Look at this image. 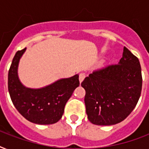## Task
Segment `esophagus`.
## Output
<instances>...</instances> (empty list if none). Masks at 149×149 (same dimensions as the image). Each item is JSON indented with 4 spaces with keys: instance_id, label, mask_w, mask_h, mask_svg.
I'll list each match as a JSON object with an SVG mask.
<instances>
[{
    "instance_id": "1",
    "label": "esophagus",
    "mask_w": 149,
    "mask_h": 149,
    "mask_svg": "<svg viewBox=\"0 0 149 149\" xmlns=\"http://www.w3.org/2000/svg\"><path fill=\"white\" fill-rule=\"evenodd\" d=\"M85 77H86V75H85V73H84V72H82V73H80V74H79V80L80 83H82V82L84 81V78H85Z\"/></svg>"
}]
</instances>
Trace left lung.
<instances>
[{"instance_id":"obj_1","label":"left lung","mask_w":149,"mask_h":149,"mask_svg":"<svg viewBox=\"0 0 149 149\" xmlns=\"http://www.w3.org/2000/svg\"><path fill=\"white\" fill-rule=\"evenodd\" d=\"M81 86L86 91V112L92 124L107 126L121 122L134 110L141 95L139 58L124 47L118 64L93 72Z\"/></svg>"}]
</instances>
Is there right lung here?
<instances>
[{
	"label": "right lung",
	"mask_w": 149,
	"mask_h": 149,
	"mask_svg": "<svg viewBox=\"0 0 149 149\" xmlns=\"http://www.w3.org/2000/svg\"><path fill=\"white\" fill-rule=\"evenodd\" d=\"M26 48L17 51L8 72V91L18 112L30 122L52 125L62 118L66 102L79 86V75L59 79L41 88L24 86L18 77L20 59Z\"/></svg>",
	"instance_id": "right-lung-1"
}]
</instances>
